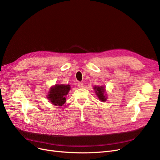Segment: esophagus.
I'll use <instances>...</instances> for the list:
<instances>
[{
  "label": "esophagus",
  "mask_w": 160,
  "mask_h": 160,
  "mask_svg": "<svg viewBox=\"0 0 160 160\" xmlns=\"http://www.w3.org/2000/svg\"><path fill=\"white\" fill-rule=\"evenodd\" d=\"M78 87L79 88H83V87H84V84L82 83V82H78Z\"/></svg>",
  "instance_id": "34e87169"
}]
</instances>
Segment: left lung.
Masks as SVG:
<instances>
[{"instance_id": "8db88e82", "label": "left lung", "mask_w": 160, "mask_h": 160, "mask_svg": "<svg viewBox=\"0 0 160 160\" xmlns=\"http://www.w3.org/2000/svg\"><path fill=\"white\" fill-rule=\"evenodd\" d=\"M93 90H95V93L97 95L98 99L102 102L107 101L108 96L106 93L105 87L103 86H94Z\"/></svg>"}]
</instances>
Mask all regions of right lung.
<instances>
[{
	"label": "right lung",
	"instance_id": "obj_1",
	"mask_svg": "<svg viewBox=\"0 0 160 160\" xmlns=\"http://www.w3.org/2000/svg\"><path fill=\"white\" fill-rule=\"evenodd\" d=\"M70 90L69 84H55L50 88L47 98L52 105L61 107L66 102V96Z\"/></svg>",
	"mask_w": 160,
	"mask_h": 160
}]
</instances>
